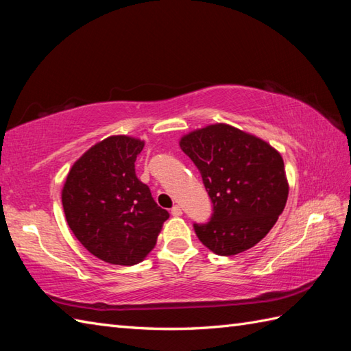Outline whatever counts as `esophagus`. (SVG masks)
I'll return each instance as SVG.
<instances>
[{
	"label": "esophagus",
	"instance_id": "1",
	"mask_svg": "<svg viewBox=\"0 0 351 351\" xmlns=\"http://www.w3.org/2000/svg\"><path fill=\"white\" fill-rule=\"evenodd\" d=\"M170 213H171V215H175V217H180V215H182V210L180 205H175L173 208H171Z\"/></svg>",
	"mask_w": 351,
	"mask_h": 351
}]
</instances>
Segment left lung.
Here are the masks:
<instances>
[{"mask_svg":"<svg viewBox=\"0 0 351 351\" xmlns=\"http://www.w3.org/2000/svg\"><path fill=\"white\" fill-rule=\"evenodd\" d=\"M180 146L199 169L213 202L210 221L195 223L199 240L220 256L258 244L288 199L280 154L267 141L226 123L191 131Z\"/></svg>","mask_w":351,"mask_h":351,"instance_id":"8db88e82","label":"left lung"}]
</instances>
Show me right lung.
<instances>
[{"instance_id": "right-lung-1", "label": "right lung", "mask_w": 351, "mask_h": 351, "mask_svg": "<svg viewBox=\"0 0 351 351\" xmlns=\"http://www.w3.org/2000/svg\"><path fill=\"white\" fill-rule=\"evenodd\" d=\"M145 141L111 136L88 149L62 190L66 221L84 247L114 265L141 263L154 249L169 213L136 175Z\"/></svg>"}]
</instances>
